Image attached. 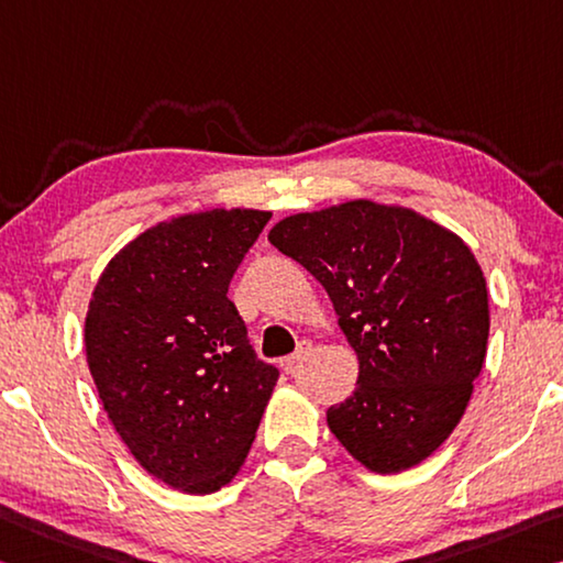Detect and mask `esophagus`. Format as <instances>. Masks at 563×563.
Segmentation results:
<instances>
[{"instance_id":"obj_1","label":"esophagus","mask_w":563,"mask_h":563,"mask_svg":"<svg viewBox=\"0 0 563 563\" xmlns=\"http://www.w3.org/2000/svg\"><path fill=\"white\" fill-rule=\"evenodd\" d=\"M310 353H313V343H310V341H300V343H298V351L292 353V355H288V358L283 361L285 373H296L298 365H300L302 361L310 358Z\"/></svg>"}]
</instances>
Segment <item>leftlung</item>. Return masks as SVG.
<instances>
[{
	"mask_svg": "<svg viewBox=\"0 0 563 563\" xmlns=\"http://www.w3.org/2000/svg\"><path fill=\"white\" fill-rule=\"evenodd\" d=\"M267 240L313 273L361 361L328 428L376 474H398L459 426L484 368L488 292L474 253L410 210L368 200L280 220Z\"/></svg>",
	"mask_w": 563,
	"mask_h": 563,
	"instance_id": "left-lung-1",
	"label": "left lung"
}]
</instances>
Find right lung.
<instances>
[{"mask_svg":"<svg viewBox=\"0 0 563 563\" xmlns=\"http://www.w3.org/2000/svg\"><path fill=\"white\" fill-rule=\"evenodd\" d=\"M271 212L210 210L114 255L89 300L87 363L140 466L187 494L238 474L280 371L257 358L228 298Z\"/></svg>","mask_w":563,"mask_h":563,"instance_id":"right-lung-1","label":"right lung"}]
</instances>
